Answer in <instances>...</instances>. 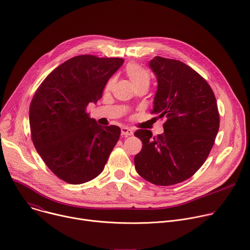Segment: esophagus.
Returning <instances> with one entry per match:
<instances>
[{
    "label": "esophagus",
    "mask_w": 250,
    "mask_h": 250,
    "mask_svg": "<svg viewBox=\"0 0 250 250\" xmlns=\"http://www.w3.org/2000/svg\"><path fill=\"white\" fill-rule=\"evenodd\" d=\"M132 133H133V131H132L131 128L125 127V126L122 127V135H124V136H128V135H131Z\"/></svg>",
    "instance_id": "esophagus-1"
}]
</instances>
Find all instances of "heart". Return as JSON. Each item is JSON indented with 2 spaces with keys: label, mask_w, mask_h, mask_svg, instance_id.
I'll use <instances>...</instances> for the list:
<instances>
[{
  "label": "heart",
  "mask_w": 250,
  "mask_h": 250,
  "mask_svg": "<svg viewBox=\"0 0 250 250\" xmlns=\"http://www.w3.org/2000/svg\"><path fill=\"white\" fill-rule=\"evenodd\" d=\"M126 75L128 76L130 82L132 83L133 86L138 85V84H149V74L147 71L141 67L138 64H129L126 67ZM112 84V81L109 83V85Z\"/></svg>",
  "instance_id": "heart-1"
}]
</instances>
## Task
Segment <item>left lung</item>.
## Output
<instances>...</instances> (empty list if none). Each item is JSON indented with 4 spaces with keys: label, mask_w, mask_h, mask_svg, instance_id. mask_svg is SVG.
<instances>
[{
    "label": "left lung",
    "mask_w": 250,
    "mask_h": 250,
    "mask_svg": "<svg viewBox=\"0 0 250 250\" xmlns=\"http://www.w3.org/2000/svg\"><path fill=\"white\" fill-rule=\"evenodd\" d=\"M149 67L157 79L152 114L166 117L164 132L134 135L142 148L134 156L137 173L158 186L181 183L204 164L220 127L217 100L207 81L185 63L155 56Z\"/></svg>",
    "instance_id": "obj_1"
}]
</instances>
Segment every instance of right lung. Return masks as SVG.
<instances>
[{
	"label": "right lung",
	"mask_w": 250,
	"mask_h": 250,
	"mask_svg": "<svg viewBox=\"0 0 250 250\" xmlns=\"http://www.w3.org/2000/svg\"><path fill=\"white\" fill-rule=\"evenodd\" d=\"M123 58L79 55L56 67L35 92L29 125L35 149L46 166L69 184L91 181L103 171L121 128L102 126L86 113L97 103Z\"/></svg>",
	"instance_id": "add662e5"
}]
</instances>
